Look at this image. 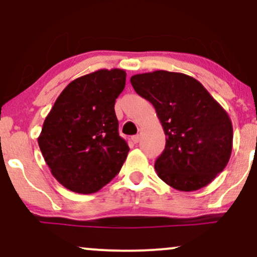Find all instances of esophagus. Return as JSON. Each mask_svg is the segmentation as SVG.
Masks as SVG:
<instances>
[{"instance_id":"obj_1","label":"esophagus","mask_w":257,"mask_h":257,"mask_svg":"<svg viewBox=\"0 0 257 257\" xmlns=\"http://www.w3.org/2000/svg\"><path fill=\"white\" fill-rule=\"evenodd\" d=\"M132 141H133V143H134V144H138L139 141H140V135H139V134L134 135V137L132 138Z\"/></svg>"}]
</instances>
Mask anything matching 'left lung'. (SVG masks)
Instances as JSON below:
<instances>
[{
	"instance_id": "obj_1",
	"label": "left lung",
	"mask_w": 257,
	"mask_h": 257,
	"mask_svg": "<svg viewBox=\"0 0 257 257\" xmlns=\"http://www.w3.org/2000/svg\"><path fill=\"white\" fill-rule=\"evenodd\" d=\"M131 83L155 106L166 133V149L155 162L159 178L185 192L210 184L231 157L233 128L227 112L200 82L184 73H140Z\"/></svg>"
}]
</instances>
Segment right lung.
Returning <instances> with one entry per match:
<instances>
[{"mask_svg":"<svg viewBox=\"0 0 257 257\" xmlns=\"http://www.w3.org/2000/svg\"><path fill=\"white\" fill-rule=\"evenodd\" d=\"M125 76L104 69L76 78L44 119L38 146L53 176L72 192H98L124 163L129 146L118 134L114 102Z\"/></svg>","mask_w":257,"mask_h":257,"instance_id":"obj_1","label":"right lung"}]
</instances>
